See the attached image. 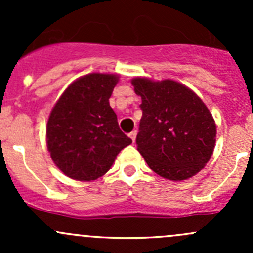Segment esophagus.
<instances>
[{
	"instance_id": "esophagus-1",
	"label": "esophagus",
	"mask_w": 253,
	"mask_h": 253,
	"mask_svg": "<svg viewBox=\"0 0 253 253\" xmlns=\"http://www.w3.org/2000/svg\"><path fill=\"white\" fill-rule=\"evenodd\" d=\"M136 136H137V132L136 131H132L131 133L128 134V137L132 139V142H133V143H134V141H136Z\"/></svg>"
}]
</instances>
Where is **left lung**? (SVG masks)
Returning <instances> with one entry per match:
<instances>
[{"instance_id": "8db88e82", "label": "left lung", "mask_w": 253, "mask_h": 253, "mask_svg": "<svg viewBox=\"0 0 253 253\" xmlns=\"http://www.w3.org/2000/svg\"><path fill=\"white\" fill-rule=\"evenodd\" d=\"M142 98L137 149L162 177L183 181L205 168L214 152L216 125L202 99L182 83L136 77Z\"/></svg>"}]
</instances>
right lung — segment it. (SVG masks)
Masks as SVG:
<instances>
[{"label": "right lung", "mask_w": 253, "mask_h": 253, "mask_svg": "<svg viewBox=\"0 0 253 253\" xmlns=\"http://www.w3.org/2000/svg\"><path fill=\"white\" fill-rule=\"evenodd\" d=\"M119 75L89 73L73 81L56 101L46 125V145L67 177L94 181L110 170L132 143L117 124L110 99Z\"/></svg>", "instance_id": "right-lung-1"}]
</instances>
